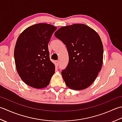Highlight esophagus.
I'll list each match as a JSON object with an SVG mask.
<instances>
[{
  "instance_id": "obj_1",
  "label": "esophagus",
  "mask_w": 122,
  "mask_h": 122,
  "mask_svg": "<svg viewBox=\"0 0 122 122\" xmlns=\"http://www.w3.org/2000/svg\"><path fill=\"white\" fill-rule=\"evenodd\" d=\"M55 64H56V66H58L59 65V61H55Z\"/></svg>"
}]
</instances>
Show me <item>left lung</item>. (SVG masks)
Listing matches in <instances>:
<instances>
[{
	"mask_svg": "<svg viewBox=\"0 0 122 122\" xmlns=\"http://www.w3.org/2000/svg\"><path fill=\"white\" fill-rule=\"evenodd\" d=\"M55 36L65 45L69 55L67 67L61 71L66 85L74 90L88 87L101 70L103 46L97 32L84 24L62 27Z\"/></svg>",
	"mask_w": 122,
	"mask_h": 122,
	"instance_id": "8db88e82",
	"label": "left lung"
}]
</instances>
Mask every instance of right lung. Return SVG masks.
I'll list each match as a JSON object with an SVG mask.
<instances>
[{"label": "right lung", "mask_w": 122, "mask_h": 122, "mask_svg": "<svg viewBox=\"0 0 122 122\" xmlns=\"http://www.w3.org/2000/svg\"><path fill=\"white\" fill-rule=\"evenodd\" d=\"M56 29L51 24H37L24 30L17 39L14 51L17 71L24 83L32 87H46L55 73L48 44Z\"/></svg>", "instance_id": "right-lung-1"}]
</instances>
